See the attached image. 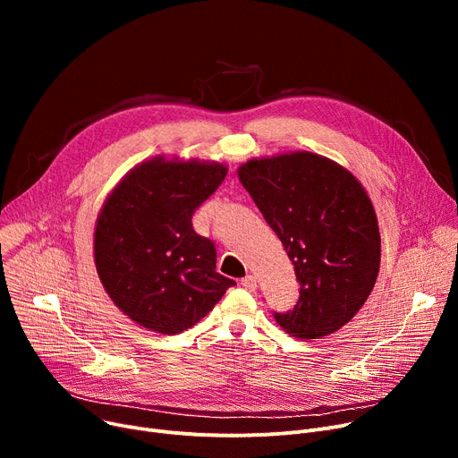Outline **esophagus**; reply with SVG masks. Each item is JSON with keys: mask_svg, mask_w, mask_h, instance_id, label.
Returning a JSON list of instances; mask_svg holds the SVG:
<instances>
[{"mask_svg": "<svg viewBox=\"0 0 458 458\" xmlns=\"http://www.w3.org/2000/svg\"><path fill=\"white\" fill-rule=\"evenodd\" d=\"M242 285L245 287V290L254 292L256 290V276L254 275H247L245 278H242Z\"/></svg>", "mask_w": 458, "mask_h": 458, "instance_id": "obj_1", "label": "esophagus"}]
</instances>
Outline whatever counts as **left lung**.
Listing matches in <instances>:
<instances>
[{"mask_svg": "<svg viewBox=\"0 0 458 458\" xmlns=\"http://www.w3.org/2000/svg\"><path fill=\"white\" fill-rule=\"evenodd\" d=\"M239 180L295 266L293 310L276 323L302 340L328 335L368 301L380 266L373 204L344 166L311 152L252 159Z\"/></svg>", "mask_w": 458, "mask_h": 458, "instance_id": "obj_1", "label": "left lung"}]
</instances>
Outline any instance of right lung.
I'll use <instances>...</instances> for the list:
<instances>
[{"label":"right lung","instance_id":"right-lung-1","mask_svg":"<svg viewBox=\"0 0 458 458\" xmlns=\"http://www.w3.org/2000/svg\"><path fill=\"white\" fill-rule=\"evenodd\" d=\"M226 173L219 163L156 157L135 166L106 200L94 232L96 271L140 327L180 334L235 285L215 271V243L191 223Z\"/></svg>","mask_w":458,"mask_h":458}]
</instances>
